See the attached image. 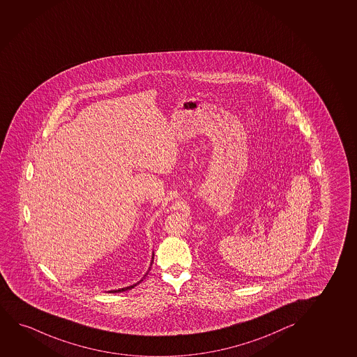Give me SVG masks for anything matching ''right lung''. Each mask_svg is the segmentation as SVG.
Segmentation results:
<instances>
[{
	"label": "right lung",
	"instance_id": "obj_1",
	"mask_svg": "<svg viewBox=\"0 0 357 357\" xmlns=\"http://www.w3.org/2000/svg\"><path fill=\"white\" fill-rule=\"evenodd\" d=\"M141 281H139L137 284H140ZM131 284V286H128V287H124V289H113V291H109V294H117V292H124V291H128V289H134L135 287L136 284Z\"/></svg>",
	"mask_w": 357,
	"mask_h": 357
}]
</instances>
